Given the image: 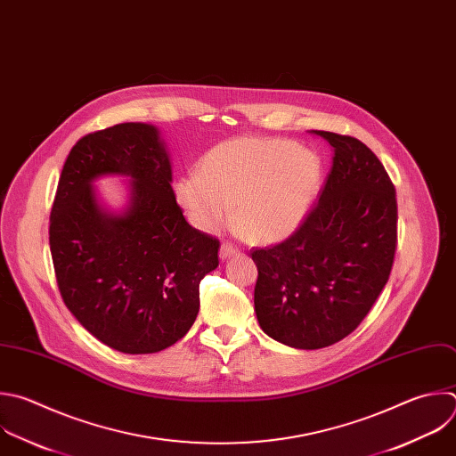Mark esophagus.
Returning <instances> with one entry per match:
<instances>
[{"label":"esophagus","instance_id":"1","mask_svg":"<svg viewBox=\"0 0 456 456\" xmlns=\"http://www.w3.org/2000/svg\"><path fill=\"white\" fill-rule=\"evenodd\" d=\"M236 252H240V247H236V245L231 243V241H224L222 247H220V257H222V259H227V257H231L232 254H236Z\"/></svg>","mask_w":456,"mask_h":456}]
</instances>
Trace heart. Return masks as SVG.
<instances>
[{
    "label": "heart",
    "instance_id": "b5f03b06",
    "mask_svg": "<svg viewBox=\"0 0 456 456\" xmlns=\"http://www.w3.org/2000/svg\"><path fill=\"white\" fill-rule=\"evenodd\" d=\"M314 151L275 137H236L213 146L199 172L177 179L174 191L188 220L204 232L227 224L254 243L289 236L306 218L321 188Z\"/></svg>",
    "mask_w": 456,
    "mask_h": 456
}]
</instances>
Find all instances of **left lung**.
Wrapping results in <instances>:
<instances>
[{"label":"left lung","mask_w":456,"mask_h":456,"mask_svg":"<svg viewBox=\"0 0 456 456\" xmlns=\"http://www.w3.org/2000/svg\"><path fill=\"white\" fill-rule=\"evenodd\" d=\"M312 132L333 150L319 200L286 240L252 248L259 326L297 349L333 346L362 324L397 245L395 188L374 151L353 135Z\"/></svg>","instance_id":"obj_1"}]
</instances>
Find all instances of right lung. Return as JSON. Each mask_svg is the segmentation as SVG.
<instances>
[{
	"label": "right lung",
	"instance_id": "add662e5",
	"mask_svg": "<svg viewBox=\"0 0 456 456\" xmlns=\"http://www.w3.org/2000/svg\"><path fill=\"white\" fill-rule=\"evenodd\" d=\"M109 173L133 179L121 216L103 212L90 184ZM218 248L186 222L156 126L119 123L75 142L52 206L50 250L64 305L102 344L150 354L181 340Z\"/></svg>",
	"mask_w": 456,
	"mask_h": 456
}]
</instances>
